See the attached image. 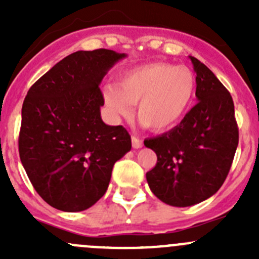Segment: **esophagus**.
Instances as JSON below:
<instances>
[{
    "label": "esophagus",
    "instance_id": "34e87169",
    "mask_svg": "<svg viewBox=\"0 0 259 259\" xmlns=\"http://www.w3.org/2000/svg\"><path fill=\"white\" fill-rule=\"evenodd\" d=\"M132 143H133V148L134 149H140L143 146V140H140L139 138L137 137H132Z\"/></svg>",
    "mask_w": 259,
    "mask_h": 259
}]
</instances>
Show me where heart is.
I'll use <instances>...</instances> for the list:
<instances>
[{
  "label": "heart",
  "instance_id": "heart-1",
  "mask_svg": "<svg viewBox=\"0 0 259 259\" xmlns=\"http://www.w3.org/2000/svg\"><path fill=\"white\" fill-rule=\"evenodd\" d=\"M197 91V77L185 66L154 62L120 75L116 85L104 88V100L114 119L132 115L154 132L176 126L188 113Z\"/></svg>",
  "mask_w": 259,
  "mask_h": 259
}]
</instances>
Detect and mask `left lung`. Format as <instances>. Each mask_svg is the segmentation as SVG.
Instances as JSON below:
<instances>
[{"mask_svg":"<svg viewBox=\"0 0 259 259\" xmlns=\"http://www.w3.org/2000/svg\"><path fill=\"white\" fill-rule=\"evenodd\" d=\"M189 59L197 74V105L168 133L144 140L158 158L146 173L149 188L173 207H190L215 194L238 146L231 94L204 64Z\"/></svg>","mask_w":259,"mask_h":259,"instance_id":"8db88e82","label":"left lung"}]
</instances>
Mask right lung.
<instances>
[{"instance_id": "add662e5", "label": "right lung", "mask_w": 259, "mask_h": 259, "mask_svg": "<svg viewBox=\"0 0 259 259\" xmlns=\"http://www.w3.org/2000/svg\"><path fill=\"white\" fill-rule=\"evenodd\" d=\"M126 54L76 51L28 90L22 105L18 151L33 188L48 204L81 211L109 187L114 164L132 149L121 125L103 121L99 85Z\"/></svg>"}]
</instances>
